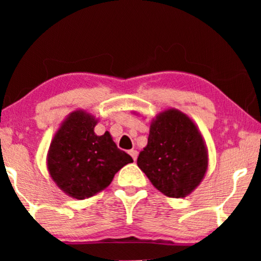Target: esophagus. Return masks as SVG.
<instances>
[{
    "mask_svg": "<svg viewBox=\"0 0 261 261\" xmlns=\"http://www.w3.org/2000/svg\"><path fill=\"white\" fill-rule=\"evenodd\" d=\"M129 154L132 155V158H133L134 162H137V159H138V151H135V149H132V151H129Z\"/></svg>",
    "mask_w": 261,
    "mask_h": 261,
    "instance_id": "34e87169",
    "label": "esophagus"
}]
</instances>
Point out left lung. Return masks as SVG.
Returning <instances> with one entry per match:
<instances>
[{
  "label": "left lung",
  "mask_w": 261,
  "mask_h": 261,
  "mask_svg": "<svg viewBox=\"0 0 261 261\" xmlns=\"http://www.w3.org/2000/svg\"><path fill=\"white\" fill-rule=\"evenodd\" d=\"M138 166L162 194L184 198L205 176L208 149L194 121L170 108L152 120L147 146L138 156Z\"/></svg>",
  "instance_id": "1"
}]
</instances>
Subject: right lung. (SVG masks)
<instances>
[{"label":"right lung","mask_w":261,"mask_h":261,"mask_svg":"<svg viewBox=\"0 0 261 261\" xmlns=\"http://www.w3.org/2000/svg\"><path fill=\"white\" fill-rule=\"evenodd\" d=\"M98 120L74 110L63 121L47 153V170L60 190L76 199L105 190L117 171L133 159L117 148L109 132L95 134Z\"/></svg>","instance_id":"obj_1"}]
</instances>
